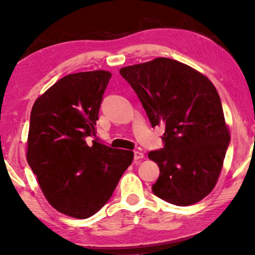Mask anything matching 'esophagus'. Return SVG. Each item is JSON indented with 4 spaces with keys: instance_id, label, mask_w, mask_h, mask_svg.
I'll return each instance as SVG.
<instances>
[{
    "instance_id": "1",
    "label": "esophagus",
    "mask_w": 255,
    "mask_h": 255,
    "mask_svg": "<svg viewBox=\"0 0 255 255\" xmlns=\"http://www.w3.org/2000/svg\"><path fill=\"white\" fill-rule=\"evenodd\" d=\"M141 158H144V154L141 152H138V150H135V152H133V159H135V161H138V159H141Z\"/></svg>"
}]
</instances>
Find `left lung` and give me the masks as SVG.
<instances>
[{
    "label": "left lung",
    "mask_w": 255,
    "mask_h": 255,
    "mask_svg": "<svg viewBox=\"0 0 255 255\" xmlns=\"http://www.w3.org/2000/svg\"><path fill=\"white\" fill-rule=\"evenodd\" d=\"M119 73L137 94L152 127H165L163 147L148 153L161 172L152 185L154 195L176 206L204 199L217 182L231 141L217 90L199 72L170 58Z\"/></svg>",
    "instance_id": "obj_1"
}]
</instances>
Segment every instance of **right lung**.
Instances as JSON below:
<instances>
[{
	"instance_id": "1",
	"label": "right lung",
	"mask_w": 255,
	"mask_h": 255,
	"mask_svg": "<svg viewBox=\"0 0 255 255\" xmlns=\"http://www.w3.org/2000/svg\"><path fill=\"white\" fill-rule=\"evenodd\" d=\"M111 73L64 76L39 97L30 115L27 161L46 199L59 213L85 219L110 199L132 162L131 150L92 141Z\"/></svg>"
}]
</instances>
